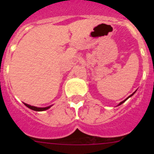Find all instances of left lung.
Listing matches in <instances>:
<instances>
[{"label": "left lung", "mask_w": 154, "mask_h": 154, "mask_svg": "<svg viewBox=\"0 0 154 154\" xmlns=\"http://www.w3.org/2000/svg\"><path fill=\"white\" fill-rule=\"evenodd\" d=\"M136 91H134V92H133V94H130V96H129V97H127V98H126V99H125V100H123V101H122V102H121V103H119V105H118V106H120V105H121V104H122V103H125V102L126 101V100H127V99H128V98H129V97H131V96H133V94H135V92H136Z\"/></svg>", "instance_id": "8db88e82"}]
</instances>
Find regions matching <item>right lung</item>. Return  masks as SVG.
<instances>
[{
    "instance_id": "right-lung-1",
    "label": "right lung",
    "mask_w": 154,
    "mask_h": 154,
    "mask_svg": "<svg viewBox=\"0 0 154 154\" xmlns=\"http://www.w3.org/2000/svg\"><path fill=\"white\" fill-rule=\"evenodd\" d=\"M24 104L27 107H28L29 109H30L34 110V111H38V112L45 111V110H47V109H48L51 108V107L52 106V105H51V106H47V107H37V106H31V105H29V104H27V103H24Z\"/></svg>"
}]
</instances>
